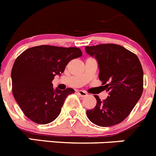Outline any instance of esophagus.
Returning a JSON list of instances; mask_svg holds the SVG:
<instances>
[{
    "label": "esophagus",
    "instance_id": "esophagus-1",
    "mask_svg": "<svg viewBox=\"0 0 156 156\" xmlns=\"http://www.w3.org/2000/svg\"><path fill=\"white\" fill-rule=\"evenodd\" d=\"M78 94L80 97H81V98H84V97H86V96H88V94H87V93L84 91H78Z\"/></svg>",
    "mask_w": 156,
    "mask_h": 156
}]
</instances>
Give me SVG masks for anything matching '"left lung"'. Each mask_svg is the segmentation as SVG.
Masks as SVG:
<instances>
[{
  "instance_id": "left-lung-1",
  "label": "left lung",
  "mask_w": 156,
  "mask_h": 156,
  "mask_svg": "<svg viewBox=\"0 0 156 156\" xmlns=\"http://www.w3.org/2000/svg\"><path fill=\"white\" fill-rule=\"evenodd\" d=\"M85 51L97 59L99 78L106 99L94 95L96 106L87 110L92 123L101 127L119 124L129 116L143 91V70L137 55L121 45L102 44L86 46Z\"/></svg>"
}]
</instances>
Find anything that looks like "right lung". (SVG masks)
Segmentation results:
<instances>
[{
	"instance_id": "1",
	"label": "right lung",
	"mask_w": 156,
	"mask_h": 156,
	"mask_svg": "<svg viewBox=\"0 0 156 156\" xmlns=\"http://www.w3.org/2000/svg\"><path fill=\"white\" fill-rule=\"evenodd\" d=\"M81 55L78 48L40 45L16 58L11 71L13 95L32 122L48 124L59 115L65 98L75 90L55 89L52 81L63 73L70 61Z\"/></svg>"
}]
</instances>
